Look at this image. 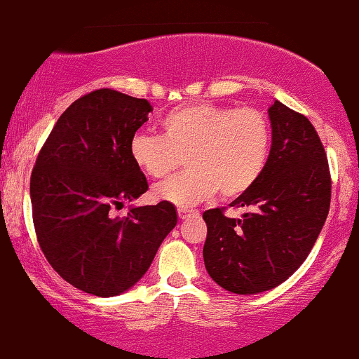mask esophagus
I'll return each instance as SVG.
<instances>
[{"label":"esophagus","instance_id":"obj_1","mask_svg":"<svg viewBox=\"0 0 359 359\" xmlns=\"http://www.w3.org/2000/svg\"><path fill=\"white\" fill-rule=\"evenodd\" d=\"M177 213H179L180 220H184V218L191 217V215H198V211H196V210H187V208H179V210H177Z\"/></svg>","mask_w":359,"mask_h":359}]
</instances>
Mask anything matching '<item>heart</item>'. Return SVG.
Instances as JSON below:
<instances>
[{
	"instance_id": "1",
	"label": "heart",
	"mask_w": 359,
	"mask_h": 359,
	"mask_svg": "<svg viewBox=\"0 0 359 359\" xmlns=\"http://www.w3.org/2000/svg\"><path fill=\"white\" fill-rule=\"evenodd\" d=\"M161 129L163 135L139 132L129 146L135 167L153 179L168 177L186 158V173L154 186L158 201L189 206L215 192L224 199L239 198L269 163L270 123L255 108L184 104L161 118Z\"/></svg>"
}]
</instances>
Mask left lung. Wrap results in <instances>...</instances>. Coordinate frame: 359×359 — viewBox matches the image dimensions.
Wrapping results in <instances>:
<instances>
[{"label": "left lung", "instance_id": "left-lung-1", "mask_svg": "<svg viewBox=\"0 0 359 359\" xmlns=\"http://www.w3.org/2000/svg\"><path fill=\"white\" fill-rule=\"evenodd\" d=\"M271 148L258 182L230 203L206 210L203 258L210 277L233 294H258L287 280L315 246L330 208L325 149L311 122L275 101L269 110Z\"/></svg>", "mask_w": 359, "mask_h": 359}]
</instances>
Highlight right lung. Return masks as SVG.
Here are the masks:
<instances>
[{
  "mask_svg": "<svg viewBox=\"0 0 359 359\" xmlns=\"http://www.w3.org/2000/svg\"><path fill=\"white\" fill-rule=\"evenodd\" d=\"M149 111L148 100L118 90L84 94L55 123L30 175L41 251L60 277L93 296H118L141 280L177 225L167 201L111 213L148 191L129 146Z\"/></svg>",
  "mask_w": 359,
  "mask_h": 359,
  "instance_id": "right-lung-1",
  "label": "right lung"
}]
</instances>
